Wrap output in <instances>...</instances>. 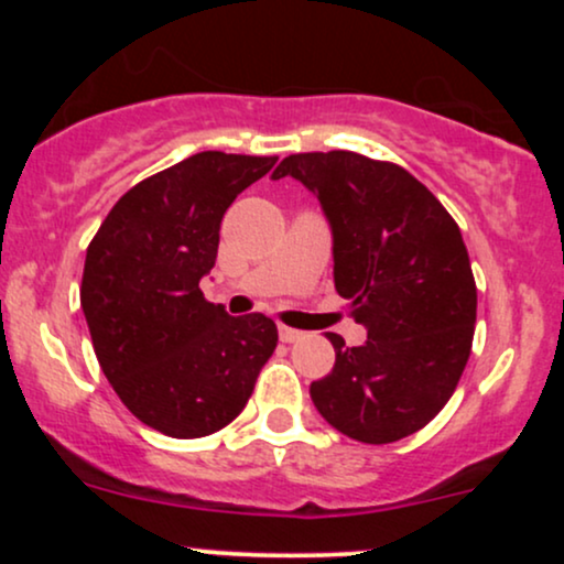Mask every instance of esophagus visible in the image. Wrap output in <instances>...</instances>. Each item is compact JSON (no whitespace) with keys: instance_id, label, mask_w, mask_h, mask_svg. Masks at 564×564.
<instances>
[{"instance_id":"esophagus-1","label":"esophagus","mask_w":564,"mask_h":564,"mask_svg":"<svg viewBox=\"0 0 564 564\" xmlns=\"http://www.w3.org/2000/svg\"><path fill=\"white\" fill-rule=\"evenodd\" d=\"M278 336H281V341H296L302 339V332H296V328H289V326H278Z\"/></svg>"}]
</instances>
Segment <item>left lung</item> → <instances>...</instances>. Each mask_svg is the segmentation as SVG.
I'll use <instances>...</instances> for the list:
<instances>
[{
    "label": "left lung",
    "instance_id": "8db88e82",
    "mask_svg": "<svg viewBox=\"0 0 564 564\" xmlns=\"http://www.w3.org/2000/svg\"><path fill=\"white\" fill-rule=\"evenodd\" d=\"M315 193L334 236V283L368 339L345 347L310 384L341 435L384 445L419 432L448 403L471 352L477 286L462 230L426 187L390 161L352 151L294 153L273 180Z\"/></svg>",
    "mask_w": 564,
    "mask_h": 564
}]
</instances>
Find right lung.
Masks as SVG:
<instances>
[{"instance_id": "obj_1", "label": "right lung", "mask_w": 564, "mask_h": 564, "mask_svg": "<svg viewBox=\"0 0 564 564\" xmlns=\"http://www.w3.org/2000/svg\"><path fill=\"white\" fill-rule=\"evenodd\" d=\"M275 156L200 151L113 204L87 246L82 310L106 379L142 424L193 440L228 426L278 345L262 313L232 318L198 281L219 225Z\"/></svg>"}]
</instances>
